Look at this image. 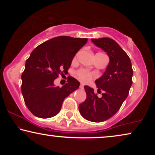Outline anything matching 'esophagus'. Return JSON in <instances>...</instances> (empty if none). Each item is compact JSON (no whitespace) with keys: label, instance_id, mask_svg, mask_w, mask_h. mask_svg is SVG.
Wrapping results in <instances>:
<instances>
[{"label":"esophagus","instance_id":"1","mask_svg":"<svg viewBox=\"0 0 155 155\" xmlns=\"http://www.w3.org/2000/svg\"><path fill=\"white\" fill-rule=\"evenodd\" d=\"M80 89H82H82H84V84H80Z\"/></svg>","mask_w":155,"mask_h":155}]
</instances>
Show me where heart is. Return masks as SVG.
Returning <instances> with one entry per match:
<instances>
[{"instance_id":"b5f03b06","label":"heart","mask_w":155,"mask_h":155,"mask_svg":"<svg viewBox=\"0 0 155 155\" xmlns=\"http://www.w3.org/2000/svg\"><path fill=\"white\" fill-rule=\"evenodd\" d=\"M78 78H79L80 81L83 82H89L93 78L92 73H91L87 70L81 68L77 71Z\"/></svg>"}]
</instances>
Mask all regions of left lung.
<instances>
[{
  "label": "left lung",
  "mask_w": 155,
  "mask_h": 155,
  "mask_svg": "<svg viewBox=\"0 0 155 155\" xmlns=\"http://www.w3.org/2000/svg\"><path fill=\"white\" fill-rule=\"evenodd\" d=\"M91 41L107 52L109 63L103 75L95 80L97 92L102 90V96L98 97L94 89L84 86L87 98L80 104L79 111L86 120L99 123L109 119L119 110L132 85L133 71L129 56L114 39L104 37Z\"/></svg>",
  "instance_id": "left-lung-1"
}]
</instances>
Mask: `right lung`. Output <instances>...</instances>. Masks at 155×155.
Returning a JSON list of instances; mask_svg holds the SVG:
<instances>
[{
  "label": "right lung",
  "mask_w": 155,
  "mask_h": 155,
  "mask_svg": "<svg viewBox=\"0 0 155 155\" xmlns=\"http://www.w3.org/2000/svg\"><path fill=\"white\" fill-rule=\"evenodd\" d=\"M87 41L86 38L54 37L31 53L22 74V94L28 109L37 117L48 118L58 114L65 97L79 88L73 77L60 87L54 85L58 75L66 74L73 58Z\"/></svg>",
  "instance_id": "obj_1"
}]
</instances>
